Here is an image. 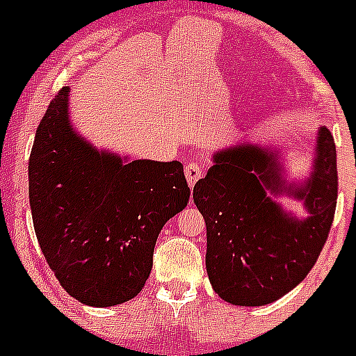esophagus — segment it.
Listing matches in <instances>:
<instances>
[{
    "label": "esophagus",
    "mask_w": 356,
    "mask_h": 356,
    "mask_svg": "<svg viewBox=\"0 0 356 356\" xmlns=\"http://www.w3.org/2000/svg\"><path fill=\"white\" fill-rule=\"evenodd\" d=\"M203 172H204V165L200 163V161H189V163L186 165L184 174H186V179H188V184L191 186V188L200 181Z\"/></svg>",
    "instance_id": "1"
}]
</instances>
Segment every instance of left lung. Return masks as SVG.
I'll return each instance as SVG.
<instances>
[{
  "mask_svg": "<svg viewBox=\"0 0 356 356\" xmlns=\"http://www.w3.org/2000/svg\"><path fill=\"white\" fill-rule=\"evenodd\" d=\"M312 179L301 189L284 188L275 161L253 145L213 156L193 200L207 224V272L222 300L241 307L272 303L296 288L327 241L337 200L336 145L318 131ZM289 192L305 200L311 217L289 218L266 195Z\"/></svg>",
  "mask_w": 356,
  "mask_h": 356,
  "instance_id": "left-lung-1",
  "label": "left lung"
}]
</instances>
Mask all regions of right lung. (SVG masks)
<instances>
[{
  "instance_id": "right-lung-1",
  "label": "right lung",
  "mask_w": 356,
  "mask_h": 356,
  "mask_svg": "<svg viewBox=\"0 0 356 356\" xmlns=\"http://www.w3.org/2000/svg\"><path fill=\"white\" fill-rule=\"evenodd\" d=\"M181 161L99 153L68 122V88L53 98L29 158L39 246L62 288L89 307L139 294L161 227L189 201Z\"/></svg>"
}]
</instances>
